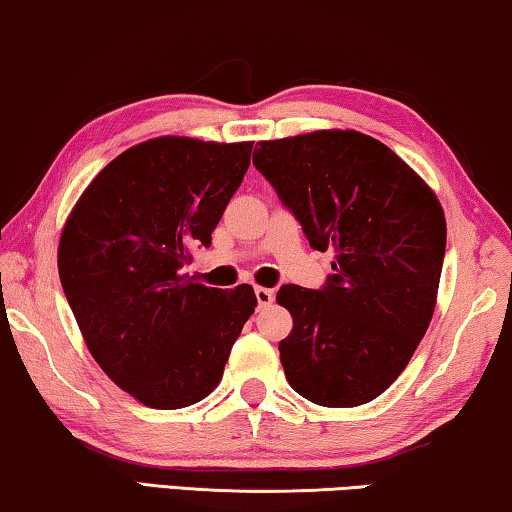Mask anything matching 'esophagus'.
<instances>
[{
	"label": "esophagus",
	"mask_w": 512,
	"mask_h": 512,
	"mask_svg": "<svg viewBox=\"0 0 512 512\" xmlns=\"http://www.w3.org/2000/svg\"><path fill=\"white\" fill-rule=\"evenodd\" d=\"M255 296H257L259 308H266V305L273 303V292L266 287H255Z\"/></svg>",
	"instance_id": "obj_1"
}]
</instances>
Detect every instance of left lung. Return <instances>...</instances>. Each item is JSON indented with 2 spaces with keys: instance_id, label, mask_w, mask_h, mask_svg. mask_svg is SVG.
Wrapping results in <instances>:
<instances>
[{
  "instance_id": "1",
  "label": "left lung",
  "mask_w": 512,
  "mask_h": 512,
  "mask_svg": "<svg viewBox=\"0 0 512 512\" xmlns=\"http://www.w3.org/2000/svg\"><path fill=\"white\" fill-rule=\"evenodd\" d=\"M253 163L315 250L322 289L282 285L294 329L280 340L289 386L322 407H358L407 368L430 326L446 253L444 209L386 144L356 131L259 142Z\"/></svg>"
}]
</instances>
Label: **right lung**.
Segmentation results:
<instances>
[{"instance_id":"1","label":"right lung","mask_w":512,"mask_h":512,"mask_svg":"<svg viewBox=\"0 0 512 512\" xmlns=\"http://www.w3.org/2000/svg\"><path fill=\"white\" fill-rule=\"evenodd\" d=\"M253 142L156 137L98 172L68 216L59 278L91 356L114 384L154 409L200 402L220 384L255 312L250 285L183 276L250 165Z\"/></svg>"}]
</instances>
